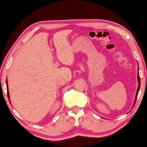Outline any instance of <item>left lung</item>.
I'll list each match as a JSON object with an SVG mask.
<instances>
[{"label":"left lung","instance_id":"1","mask_svg":"<svg viewBox=\"0 0 147 147\" xmlns=\"http://www.w3.org/2000/svg\"><path fill=\"white\" fill-rule=\"evenodd\" d=\"M138 81H139V86H138V91H137V93H136V99L137 97H138V94L139 93V89H140V83H141V81H140V77H139V72H138Z\"/></svg>","mask_w":147,"mask_h":147}]
</instances>
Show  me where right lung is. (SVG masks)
<instances>
[{
    "label": "right lung",
    "mask_w": 147,
    "mask_h": 147,
    "mask_svg": "<svg viewBox=\"0 0 147 147\" xmlns=\"http://www.w3.org/2000/svg\"><path fill=\"white\" fill-rule=\"evenodd\" d=\"M7 79H6V86H7V94H8V97L9 98V91H8V83H7Z\"/></svg>",
    "instance_id": "1"
}]
</instances>
